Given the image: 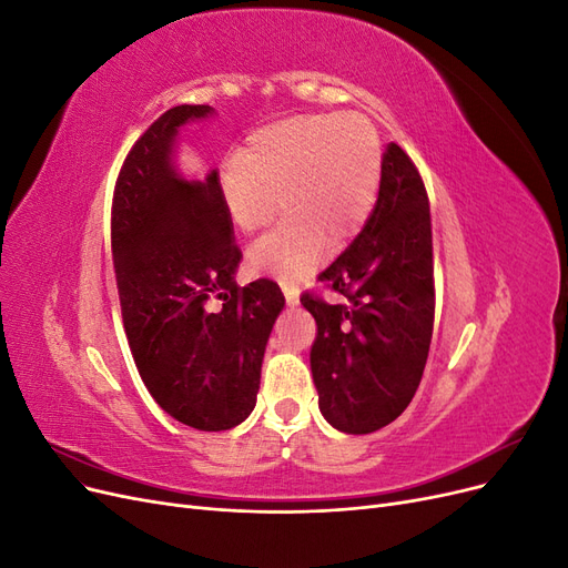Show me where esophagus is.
<instances>
[{
    "label": "esophagus",
    "instance_id": "1",
    "mask_svg": "<svg viewBox=\"0 0 568 568\" xmlns=\"http://www.w3.org/2000/svg\"><path fill=\"white\" fill-rule=\"evenodd\" d=\"M284 298H286L288 305H298L301 294H298V291H296L294 286H284Z\"/></svg>",
    "mask_w": 568,
    "mask_h": 568
}]
</instances>
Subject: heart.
I'll use <instances>...</instances> for the list:
<instances>
[{
    "mask_svg": "<svg viewBox=\"0 0 568 568\" xmlns=\"http://www.w3.org/2000/svg\"><path fill=\"white\" fill-rule=\"evenodd\" d=\"M379 184L382 142L363 113L280 120L220 168L222 201L242 232L267 227L282 199L286 222L251 248L248 267L284 284L305 280L326 242L341 246L357 234Z\"/></svg>",
    "mask_w": 568,
    "mask_h": 568,
    "instance_id": "heart-1",
    "label": "heart"
}]
</instances>
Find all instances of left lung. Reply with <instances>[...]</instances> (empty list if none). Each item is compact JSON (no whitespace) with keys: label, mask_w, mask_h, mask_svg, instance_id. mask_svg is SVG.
<instances>
[{"label":"left lung","mask_w":568,"mask_h":568,"mask_svg":"<svg viewBox=\"0 0 568 568\" xmlns=\"http://www.w3.org/2000/svg\"><path fill=\"white\" fill-rule=\"evenodd\" d=\"M317 280L346 296L336 305L313 291L301 296L317 322L311 367L322 415L338 432H379L415 398L436 313L432 211L398 144L384 151L379 199L363 232Z\"/></svg>","instance_id":"obj_1"}]
</instances>
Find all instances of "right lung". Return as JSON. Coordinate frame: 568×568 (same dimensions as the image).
I'll return each mask as SVG.
<instances>
[{
  "label": "right lung",
  "mask_w": 568,
  "mask_h": 568,
  "mask_svg": "<svg viewBox=\"0 0 568 568\" xmlns=\"http://www.w3.org/2000/svg\"><path fill=\"white\" fill-rule=\"evenodd\" d=\"M211 111L170 109L132 144L113 189L111 248L125 336L153 400L199 432H227L255 407L284 294L272 280L234 282L242 251L215 170L186 182L170 163L180 125Z\"/></svg>",
  "instance_id": "obj_1"
}]
</instances>
